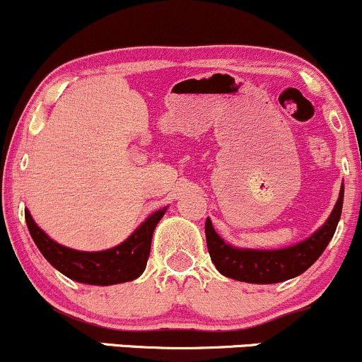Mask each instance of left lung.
Listing matches in <instances>:
<instances>
[{"label":"left lung","mask_w":362,"mask_h":362,"mask_svg":"<svg viewBox=\"0 0 362 362\" xmlns=\"http://www.w3.org/2000/svg\"><path fill=\"white\" fill-rule=\"evenodd\" d=\"M344 187L327 223L305 242L281 250H240L226 245L206 221V242L211 260L223 276L252 284H274L300 276L311 267L334 236L342 213Z\"/></svg>","instance_id":"8db88e82"}]
</instances>
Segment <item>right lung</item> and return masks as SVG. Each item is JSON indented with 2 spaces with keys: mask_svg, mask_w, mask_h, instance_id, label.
<instances>
[{
  "mask_svg": "<svg viewBox=\"0 0 362 362\" xmlns=\"http://www.w3.org/2000/svg\"><path fill=\"white\" fill-rule=\"evenodd\" d=\"M165 211L167 207L153 213L126 242L103 252H78L56 243L37 226L28 209H25V221L37 248L54 269L83 284L110 286L132 281L144 272L153 231Z\"/></svg>",
  "mask_w": 362,
  "mask_h": 362,
  "instance_id": "add662e5",
  "label": "right lung"
}]
</instances>
